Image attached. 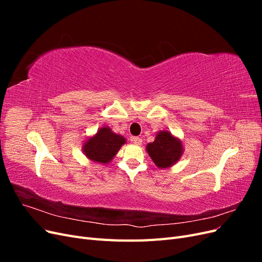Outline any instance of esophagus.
<instances>
[{"label":"esophagus","instance_id":"1","mask_svg":"<svg viewBox=\"0 0 262 262\" xmlns=\"http://www.w3.org/2000/svg\"><path fill=\"white\" fill-rule=\"evenodd\" d=\"M131 141H132L133 143L136 144V145H141V144H142V139H140V138H138V137L131 138Z\"/></svg>","mask_w":262,"mask_h":262}]
</instances>
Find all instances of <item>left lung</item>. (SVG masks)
<instances>
[{"mask_svg":"<svg viewBox=\"0 0 262 262\" xmlns=\"http://www.w3.org/2000/svg\"><path fill=\"white\" fill-rule=\"evenodd\" d=\"M146 152L158 168H169L184 154V145L177 137L167 130L156 133L155 140L146 145Z\"/></svg>","mask_w":262,"mask_h":262,"instance_id":"1","label":"left lung"}]
</instances>
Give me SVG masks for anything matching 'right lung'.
Instances as JSON below:
<instances>
[{
	"instance_id": "right-lung-1",
	"label": "right lung",
	"mask_w": 262,
	"mask_h": 262,
	"mask_svg": "<svg viewBox=\"0 0 262 262\" xmlns=\"http://www.w3.org/2000/svg\"><path fill=\"white\" fill-rule=\"evenodd\" d=\"M125 143V138L115 133L109 126H101L94 136L84 141L82 149L89 160L104 165L112 162Z\"/></svg>"
}]
</instances>
